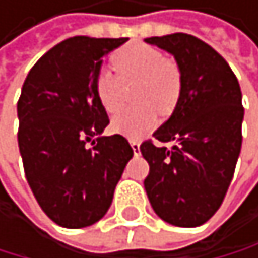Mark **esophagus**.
<instances>
[{
    "label": "esophagus",
    "mask_w": 258,
    "mask_h": 258,
    "mask_svg": "<svg viewBox=\"0 0 258 258\" xmlns=\"http://www.w3.org/2000/svg\"><path fill=\"white\" fill-rule=\"evenodd\" d=\"M130 145H132L135 155H140V142H137V140H130Z\"/></svg>",
    "instance_id": "esophagus-1"
}]
</instances>
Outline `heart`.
<instances>
[{"label":"heart","mask_w":258,"mask_h":258,"mask_svg":"<svg viewBox=\"0 0 258 258\" xmlns=\"http://www.w3.org/2000/svg\"><path fill=\"white\" fill-rule=\"evenodd\" d=\"M115 67L123 80H140L137 100L142 105L123 108L113 116L112 128L130 138H140L158 123L156 106L161 113L174 108L181 92L179 67L171 59H164L160 49L143 42H132L113 57ZM113 71L103 67L97 72L95 94L107 113H115L121 105V80Z\"/></svg>","instance_id":"heart-1"}]
</instances>
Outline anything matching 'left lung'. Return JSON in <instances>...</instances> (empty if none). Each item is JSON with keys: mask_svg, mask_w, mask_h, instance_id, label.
<instances>
[{"mask_svg": "<svg viewBox=\"0 0 258 258\" xmlns=\"http://www.w3.org/2000/svg\"><path fill=\"white\" fill-rule=\"evenodd\" d=\"M146 44L171 54L181 92L171 116L153 133L171 148L145 142V179L153 211L164 222L198 227L221 208L242 146V92L232 69L201 39L176 32Z\"/></svg>", "mask_w": 258, "mask_h": 258, "instance_id": "8db88e82", "label": "left lung"}]
</instances>
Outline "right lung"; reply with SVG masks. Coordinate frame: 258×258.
Wrapping results in <instances>:
<instances>
[{
	"label": "right lung",
	"mask_w": 258,
	"mask_h": 258,
	"mask_svg": "<svg viewBox=\"0 0 258 258\" xmlns=\"http://www.w3.org/2000/svg\"><path fill=\"white\" fill-rule=\"evenodd\" d=\"M126 41L69 37L36 62L23 84L18 145L26 179L60 227L100 221L133 156L121 135H102L110 120L94 87L103 57Z\"/></svg>",
	"instance_id": "add662e5"
}]
</instances>
